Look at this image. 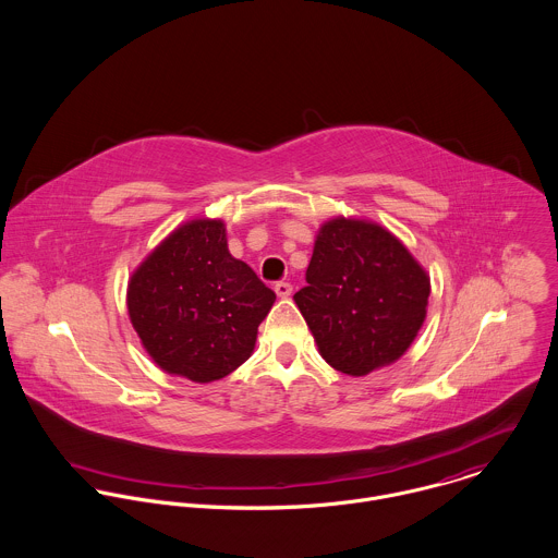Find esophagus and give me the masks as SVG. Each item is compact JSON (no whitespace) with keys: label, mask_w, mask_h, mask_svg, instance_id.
I'll return each mask as SVG.
<instances>
[{"label":"esophagus","mask_w":558,"mask_h":558,"mask_svg":"<svg viewBox=\"0 0 558 558\" xmlns=\"http://www.w3.org/2000/svg\"><path fill=\"white\" fill-rule=\"evenodd\" d=\"M275 292H277V296L288 299V296L292 294V286H290L288 281H277V283H275Z\"/></svg>","instance_id":"34e87169"}]
</instances>
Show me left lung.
<instances>
[{"instance_id": "1", "label": "left lung", "mask_w": 558, "mask_h": 558, "mask_svg": "<svg viewBox=\"0 0 558 558\" xmlns=\"http://www.w3.org/2000/svg\"><path fill=\"white\" fill-rule=\"evenodd\" d=\"M305 279L294 301L319 354L341 374L365 376L398 361L425 319L429 279L380 226L324 223Z\"/></svg>"}]
</instances>
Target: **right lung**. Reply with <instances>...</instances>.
<instances>
[{"mask_svg": "<svg viewBox=\"0 0 558 558\" xmlns=\"http://www.w3.org/2000/svg\"><path fill=\"white\" fill-rule=\"evenodd\" d=\"M275 292L230 255L221 221H191L148 255L129 283V316L160 369L213 383L253 352Z\"/></svg>", "mask_w": 558, "mask_h": 558, "instance_id": "right-lung-1", "label": "right lung"}]
</instances>
